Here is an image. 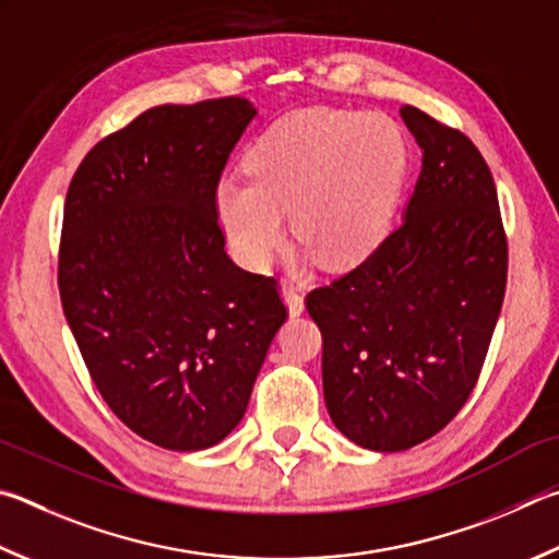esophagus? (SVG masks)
I'll list each match as a JSON object with an SVG mask.
<instances>
[{"instance_id":"esophagus-1","label":"esophagus","mask_w":559,"mask_h":559,"mask_svg":"<svg viewBox=\"0 0 559 559\" xmlns=\"http://www.w3.org/2000/svg\"><path fill=\"white\" fill-rule=\"evenodd\" d=\"M281 290H283V298H286V302H288L290 314H300L302 310H306V302H302V293H300V288L296 286V283L283 281Z\"/></svg>"}]
</instances>
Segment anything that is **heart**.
Here are the masks:
<instances>
[{
    "label": "heart",
    "instance_id": "1",
    "mask_svg": "<svg viewBox=\"0 0 559 559\" xmlns=\"http://www.w3.org/2000/svg\"><path fill=\"white\" fill-rule=\"evenodd\" d=\"M247 178L217 188L235 257L261 269L290 231L324 266L357 263L379 245L405 174L399 127L381 115L306 109L278 119L247 154Z\"/></svg>",
    "mask_w": 559,
    "mask_h": 559
}]
</instances>
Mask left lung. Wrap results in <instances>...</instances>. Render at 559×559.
Returning <instances> with one entry per match:
<instances>
[{
	"instance_id": "8db88e82",
	"label": "left lung",
	"mask_w": 559,
	"mask_h": 559,
	"mask_svg": "<svg viewBox=\"0 0 559 559\" xmlns=\"http://www.w3.org/2000/svg\"><path fill=\"white\" fill-rule=\"evenodd\" d=\"M423 148L405 219L359 266L310 290L332 423L359 448L430 440L469 399L503 306L509 241L493 176L460 129L403 105Z\"/></svg>"
}]
</instances>
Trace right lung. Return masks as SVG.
I'll return each mask as SVG.
<instances>
[{"label":"right lung","instance_id":"obj_1","mask_svg":"<svg viewBox=\"0 0 559 559\" xmlns=\"http://www.w3.org/2000/svg\"><path fill=\"white\" fill-rule=\"evenodd\" d=\"M253 115L245 97L154 107L97 141L68 186L66 320L111 413L164 450L237 428L288 318L278 278L229 259L215 205Z\"/></svg>","mask_w":559,"mask_h":559}]
</instances>
